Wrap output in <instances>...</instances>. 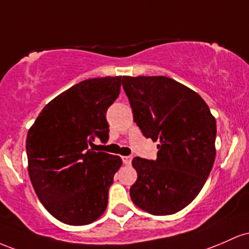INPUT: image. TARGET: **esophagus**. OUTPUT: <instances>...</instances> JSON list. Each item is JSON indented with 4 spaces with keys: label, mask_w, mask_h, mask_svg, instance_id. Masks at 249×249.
I'll return each mask as SVG.
<instances>
[{
    "label": "esophagus",
    "mask_w": 249,
    "mask_h": 249,
    "mask_svg": "<svg viewBox=\"0 0 249 249\" xmlns=\"http://www.w3.org/2000/svg\"><path fill=\"white\" fill-rule=\"evenodd\" d=\"M132 160H133L132 156H122V162H124V164H127V166L132 163Z\"/></svg>",
    "instance_id": "esophagus-1"
}]
</instances>
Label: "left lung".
Instances as JSON below:
<instances>
[{"instance_id":"8db88e82","label":"left lung","mask_w":249,"mask_h":249,"mask_svg":"<svg viewBox=\"0 0 249 249\" xmlns=\"http://www.w3.org/2000/svg\"><path fill=\"white\" fill-rule=\"evenodd\" d=\"M122 87L144 138L159 141L155 160L136 156L130 197L139 208L170 215L188 206L215 160L216 121L192 89L166 76H124Z\"/></svg>"}]
</instances>
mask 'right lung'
<instances>
[{"label": "right lung", "mask_w": 249, "mask_h": 249, "mask_svg": "<svg viewBox=\"0 0 249 249\" xmlns=\"http://www.w3.org/2000/svg\"><path fill=\"white\" fill-rule=\"evenodd\" d=\"M124 77L89 79L72 86L42 109L27 135L28 172L36 195L58 221L82 226L107 208L108 191L122 164L120 156L94 152L106 143V114Z\"/></svg>", "instance_id": "add662e5"}]
</instances>
